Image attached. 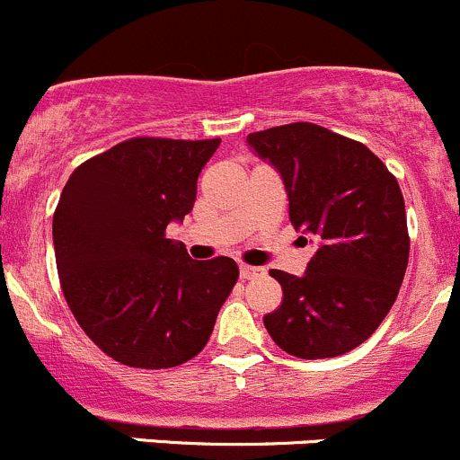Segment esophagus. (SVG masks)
I'll list each match as a JSON object with an SVG mask.
<instances>
[{"label": "esophagus", "mask_w": 460, "mask_h": 460, "mask_svg": "<svg viewBox=\"0 0 460 460\" xmlns=\"http://www.w3.org/2000/svg\"><path fill=\"white\" fill-rule=\"evenodd\" d=\"M263 272H265L263 268H257V265H248V263H241V268H239L241 279H245V281H250V279L261 277Z\"/></svg>", "instance_id": "esophagus-1"}]
</instances>
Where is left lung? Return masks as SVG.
<instances>
[{"instance_id": "1", "label": "left lung", "mask_w": 460, "mask_h": 460, "mask_svg": "<svg viewBox=\"0 0 460 460\" xmlns=\"http://www.w3.org/2000/svg\"><path fill=\"white\" fill-rule=\"evenodd\" d=\"M248 144L281 174L292 226L319 243L303 277L270 272L283 301L263 316L265 330L292 357H341L381 325L403 283L399 181L361 141L307 121L252 132Z\"/></svg>"}]
</instances>
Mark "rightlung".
Wrapping results in <instances>:
<instances>
[{"label": "right lung", "instance_id": "right-lung-1", "mask_svg": "<svg viewBox=\"0 0 460 460\" xmlns=\"http://www.w3.org/2000/svg\"><path fill=\"white\" fill-rule=\"evenodd\" d=\"M219 144L132 137L84 161L61 190L53 243L66 303L124 366L161 370L197 357L239 279L230 257L195 261L165 236L195 206Z\"/></svg>", "mask_w": 460, "mask_h": 460}]
</instances>
